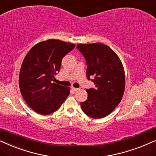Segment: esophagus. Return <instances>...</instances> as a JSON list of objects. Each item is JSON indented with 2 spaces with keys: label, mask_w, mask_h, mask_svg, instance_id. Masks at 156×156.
Wrapping results in <instances>:
<instances>
[{
  "label": "esophagus",
  "mask_w": 156,
  "mask_h": 156,
  "mask_svg": "<svg viewBox=\"0 0 156 156\" xmlns=\"http://www.w3.org/2000/svg\"><path fill=\"white\" fill-rule=\"evenodd\" d=\"M72 88V90L74 91V92H76V91H77V90H79V89H78V88H74V87H72V88Z\"/></svg>",
  "instance_id": "obj_1"
}]
</instances>
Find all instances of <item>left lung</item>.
Listing matches in <instances>:
<instances>
[{"label": "left lung", "instance_id": "1", "mask_svg": "<svg viewBox=\"0 0 156 156\" xmlns=\"http://www.w3.org/2000/svg\"><path fill=\"white\" fill-rule=\"evenodd\" d=\"M77 48L86 58V77L95 88L87 89L88 99L80 103L83 111L93 118H104L119 104L125 90V72L118 55L102 43L78 44Z\"/></svg>", "mask_w": 156, "mask_h": 156}]
</instances>
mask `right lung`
Returning <instances> with one entry per match:
<instances>
[{
    "mask_svg": "<svg viewBox=\"0 0 156 156\" xmlns=\"http://www.w3.org/2000/svg\"><path fill=\"white\" fill-rule=\"evenodd\" d=\"M75 44L57 39L41 41L32 47L23 61L19 88L27 104L35 112L48 115L57 111L70 94V87L52 83L63 58Z\"/></svg>",
    "mask_w": 156,
    "mask_h": 156,
    "instance_id": "add662e5",
    "label": "right lung"
}]
</instances>
